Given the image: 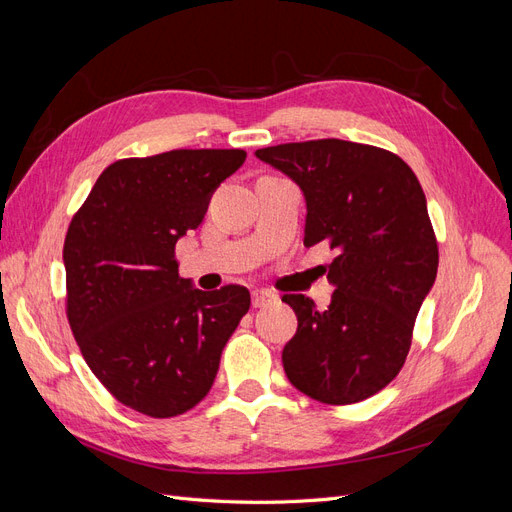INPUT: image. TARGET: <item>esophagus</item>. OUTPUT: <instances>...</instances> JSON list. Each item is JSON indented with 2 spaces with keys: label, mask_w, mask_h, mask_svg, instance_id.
<instances>
[{
  "label": "esophagus",
  "mask_w": 512,
  "mask_h": 512,
  "mask_svg": "<svg viewBox=\"0 0 512 512\" xmlns=\"http://www.w3.org/2000/svg\"><path fill=\"white\" fill-rule=\"evenodd\" d=\"M271 301H275V294L267 292V290H254L252 292V305L254 307H265L269 305Z\"/></svg>",
  "instance_id": "34e87169"
}]
</instances>
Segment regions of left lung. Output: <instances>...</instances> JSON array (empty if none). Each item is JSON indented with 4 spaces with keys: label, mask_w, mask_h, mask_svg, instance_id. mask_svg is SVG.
Listing matches in <instances>:
<instances>
[{
    "label": "left lung",
    "mask_w": 512,
    "mask_h": 512,
    "mask_svg": "<svg viewBox=\"0 0 512 512\" xmlns=\"http://www.w3.org/2000/svg\"><path fill=\"white\" fill-rule=\"evenodd\" d=\"M299 183L303 243L335 252L329 309L284 294L299 327L282 363L294 389L329 406L382 391L406 363L414 320L438 273V239L412 168L382 147L318 138L256 151Z\"/></svg>",
    "instance_id": "left-lung-1"
}]
</instances>
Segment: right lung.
Segmentation results:
<instances>
[{
    "label": "right lung",
    "instance_id": "add662e5",
    "mask_svg": "<svg viewBox=\"0 0 512 512\" xmlns=\"http://www.w3.org/2000/svg\"><path fill=\"white\" fill-rule=\"evenodd\" d=\"M243 149H173L104 168L64 241L66 316L94 376L119 404L153 418L209 393L250 309L245 286L205 292L179 275L175 245L203 222Z\"/></svg>",
    "mask_w": 512,
    "mask_h": 512
}]
</instances>
